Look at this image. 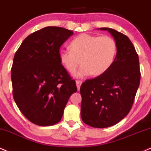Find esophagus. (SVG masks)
Segmentation results:
<instances>
[{
    "label": "esophagus",
    "instance_id": "34e87169",
    "mask_svg": "<svg viewBox=\"0 0 151 151\" xmlns=\"http://www.w3.org/2000/svg\"><path fill=\"white\" fill-rule=\"evenodd\" d=\"M82 83H83L82 81H76V86H77L78 90H80V87H81Z\"/></svg>",
    "mask_w": 151,
    "mask_h": 151
}]
</instances>
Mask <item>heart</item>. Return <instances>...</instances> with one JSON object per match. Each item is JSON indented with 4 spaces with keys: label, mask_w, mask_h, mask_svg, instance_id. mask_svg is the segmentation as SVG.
Segmentation results:
<instances>
[{
    "label": "heart",
    "mask_w": 151,
    "mask_h": 151,
    "mask_svg": "<svg viewBox=\"0 0 151 151\" xmlns=\"http://www.w3.org/2000/svg\"><path fill=\"white\" fill-rule=\"evenodd\" d=\"M70 47L60 50L59 59L69 73L76 71L81 61L82 66L76 73L79 78L104 74L113 64L117 53L116 42L109 36L81 33L70 42Z\"/></svg>",
    "instance_id": "1"
}]
</instances>
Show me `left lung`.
<instances>
[{
	"instance_id": "8db88e82",
	"label": "left lung",
	"mask_w": 151,
	"mask_h": 151,
	"mask_svg": "<svg viewBox=\"0 0 151 151\" xmlns=\"http://www.w3.org/2000/svg\"><path fill=\"white\" fill-rule=\"evenodd\" d=\"M117 44L113 64L104 74L81 85V118L95 128L114 125L129 113L140 84L138 54L127 36L111 28Z\"/></svg>"
}]
</instances>
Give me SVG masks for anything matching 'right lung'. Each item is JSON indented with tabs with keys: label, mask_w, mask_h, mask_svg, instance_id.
Instances as JSON below:
<instances>
[{
	"label": "right lung",
	"mask_w": 151,
	"mask_h": 151,
	"mask_svg": "<svg viewBox=\"0 0 151 151\" xmlns=\"http://www.w3.org/2000/svg\"><path fill=\"white\" fill-rule=\"evenodd\" d=\"M73 34L62 27H45L28 36L14 55L13 98L22 114L37 125L59 122L70 96L77 91L59 55L60 47Z\"/></svg>",
	"instance_id": "1"
}]
</instances>
